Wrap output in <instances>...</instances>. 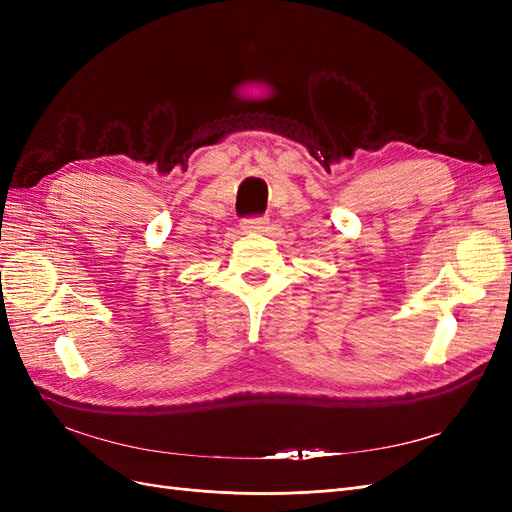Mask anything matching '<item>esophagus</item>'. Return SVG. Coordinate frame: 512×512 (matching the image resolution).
I'll return each instance as SVG.
<instances>
[{
  "mask_svg": "<svg viewBox=\"0 0 512 512\" xmlns=\"http://www.w3.org/2000/svg\"><path fill=\"white\" fill-rule=\"evenodd\" d=\"M243 232H267L269 230V220L267 218H252L243 222Z\"/></svg>",
  "mask_w": 512,
  "mask_h": 512,
  "instance_id": "34e87169",
  "label": "esophagus"
}]
</instances>
